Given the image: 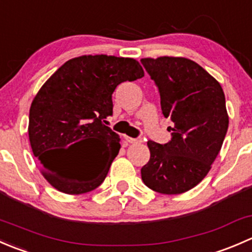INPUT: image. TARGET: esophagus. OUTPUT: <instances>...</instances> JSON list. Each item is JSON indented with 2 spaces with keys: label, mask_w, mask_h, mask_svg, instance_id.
Returning a JSON list of instances; mask_svg holds the SVG:
<instances>
[{
  "label": "esophagus",
  "mask_w": 252,
  "mask_h": 252,
  "mask_svg": "<svg viewBox=\"0 0 252 252\" xmlns=\"http://www.w3.org/2000/svg\"><path fill=\"white\" fill-rule=\"evenodd\" d=\"M126 140L129 142V144H141L142 142V139L141 138H129V136H126Z\"/></svg>",
  "instance_id": "1"
}]
</instances>
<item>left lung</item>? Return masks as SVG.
Here are the masks:
<instances>
[{"label": "left lung", "mask_w": 252, "mask_h": 252, "mask_svg": "<svg viewBox=\"0 0 252 252\" xmlns=\"http://www.w3.org/2000/svg\"><path fill=\"white\" fill-rule=\"evenodd\" d=\"M141 63L158 88L162 113L173 124L171 141H147L150 161L141 168V179L159 194H182L204 179L220 154L229 124L224 93L188 58L164 56Z\"/></svg>", "instance_id": "1"}]
</instances>
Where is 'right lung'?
Returning <instances> with one entry per match:
<instances>
[{
    "instance_id": "obj_1",
    "label": "right lung",
    "mask_w": 252,
    "mask_h": 252,
    "mask_svg": "<svg viewBox=\"0 0 252 252\" xmlns=\"http://www.w3.org/2000/svg\"><path fill=\"white\" fill-rule=\"evenodd\" d=\"M142 77L134 58L89 55L67 61L41 86L30 106L28 133L55 189L79 195L102 184L121 149L118 134L103 124L113 113L112 94L123 81Z\"/></svg>"
}]
</instances>
